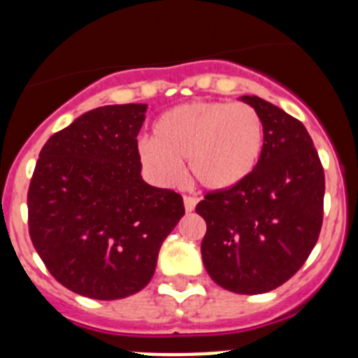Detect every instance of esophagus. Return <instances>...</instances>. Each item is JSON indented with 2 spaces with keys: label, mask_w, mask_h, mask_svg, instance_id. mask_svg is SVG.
Segmentation results:
<instances>
[{
  "label": "esophagus",
  "mask_w": 358,
  "mask_h": 358,
  "mask_svg": "<svg viewBox=\"0 0 358 358\" xmlns=\"http://www.w3.org/2000/svg\"><path fill=\"white\" fill-rule=\"evenodd\" d=\"M198 200L193 196H184V208H186V212H193L194 206H196Z\"/></svg>",
  "instance_id": "34e87169"
}]
</instances>
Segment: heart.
<instances>
[{"label":"heart","mask_w":358,"mask_h":358,"mask_svg":"<svg viewBox=\"0 0 358 358\" xmlns=\"http://www.w3.org/2000/svg\"><path fill=\"white\" fill-rule=\"evenodd\" d=\"M264 152V122L246 103L189 101L158 117L153 139L138 143L143 171L162 187L191 178L208 191H226L243 182Z\"/></svg>","instance_id":"1"}]
</instances>
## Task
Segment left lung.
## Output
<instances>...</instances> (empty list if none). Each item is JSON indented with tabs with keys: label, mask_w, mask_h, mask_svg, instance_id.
Masks as SVG:
<instances>
[{
	"label": "left lung",
	"mask_w": 358,
	"mask_h": 358,
	"mask_svg": "<svg viewBox=\"0 0 358 358\" xmlns=\"http://www.w3.org/2000/svg\"><path fill=\"white\" fill-rule=\"evenodd\" d=\"M264 122L259 165L238 186L205 194L201 259L220 288L260 294L305 264L322 226L324 169L305 125L259 96H241Z\"/></svg>",
	"instance_id": "obj_1"
}]
</instances>
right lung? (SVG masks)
<instances>
[{
	"instance_id": "right-lung-1",
	"label": "right lung",
	"mask_w": 358,
	"mask_h": 358,
	"mask_svg": "<svg viewBox=\"0 0 358 358\" xmlns=\"http://www.w3.org/2000/svg\"><path fill=\"white\" fill-rule=\"evenodd\" d=\"M148 105H106L51 136L29 186V234L65 288L120 300L152 281L184 215L182 196L141 178L138 134Z\"/></svg>"
}]
</instances>
